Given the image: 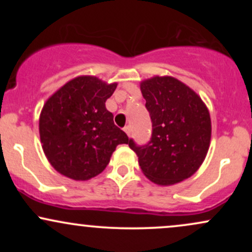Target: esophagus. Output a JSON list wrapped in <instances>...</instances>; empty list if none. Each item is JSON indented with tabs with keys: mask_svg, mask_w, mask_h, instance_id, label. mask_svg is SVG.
Wrapping results in <instances>:
<instances>
[{
	"mask_svg": "<svg viewBox=\"0 0 252 252\" xmlns=\"http://www.w3.org/2000/svg\"><path fill=\"white\" fill-rule=\"evenodd\" d=\"M124 131H126V135H128V136H130V135H131V128H130V126H124Z\"/></svg>",
	"mask_w": 252,
	"mask_h": 252,
	"instance_id": "34e87169",
	"label": "esophagus"
}]
</instances>
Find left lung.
Masks as SVG:
<instances>
[{
  "label": "left lung",
  "mask_w": 252,
  "mask_h": 252,
  "mask_svg": "<svg viewBox=\"0 0 252 252\" xmlns=\"http://www.w3.org/2000/svg\"><path fill=\"white\" fill-rule=\"evenodd\" d=\"M153 123L152 138L144 146L130 140L143 174L160 186L192 176L204 162L211 142L210 112L189 86L170 76L141 82Z\"/></svg>",
  "instance_id": "obj_1"
}]
</instances>
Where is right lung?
Returning <instances> with one entry per match:
<instances>
[{
  "label": "right lung",
  "mask_w": 252,
  "mask_h": 252,
  "mask_svg": "<svg viewBox=\"0 0 252 252\" xmlns=\"http://www.w3.org/2000/svg\"><path fill=\"white\" fill-rule=\"evenodd\" d=\"M117 88L94 76L73 78L43 104L39 132L43 153L58 173L76 181L100 174L118 144L128 143L105 102Z\"/></svg>",
  "instance_id": "right-lung-1"
}]
</instances>
